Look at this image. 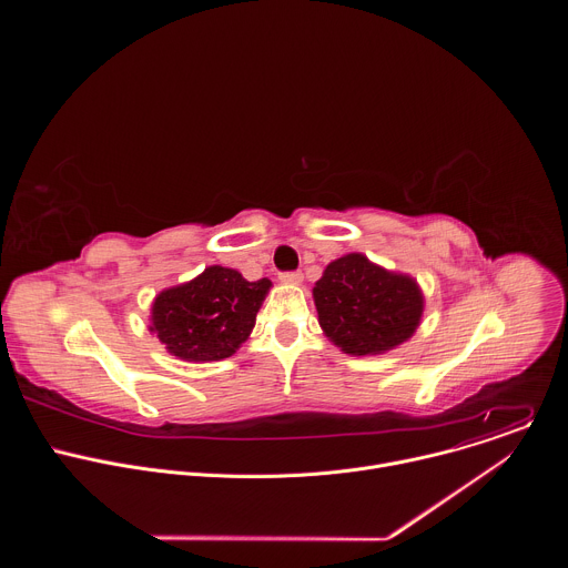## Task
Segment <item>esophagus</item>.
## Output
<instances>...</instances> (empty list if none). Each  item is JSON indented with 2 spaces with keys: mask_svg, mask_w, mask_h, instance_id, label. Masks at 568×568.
Returning <instances> with one entry per match:
<instances>
[{
  "mask_svg": "<svg viewBox=\"0 0 568 568\" xmlns=\"http://www.w3.org/2000/svg\"><path fill=\"white\" fill-rule=\"evenodd\" d=\"M281 281L290 283V285H298L303 281V276H301V272H285V274H281Z\"/></svg>",
  "mask_w": 568,
  "mask_h": 568,
  "instance_id": "obj_1",
  "label": "esophagus"
}]
</instances>
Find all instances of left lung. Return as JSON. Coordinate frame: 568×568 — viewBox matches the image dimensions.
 Here are the masks:
<instances>
[{"instance_id": "obj_1", "label": "left lung", "mask_w": 568, "mask_h": 568, "mask_svg": "<svg viewBox=\"0 0 568 568\" xmlns=\"http://www.w3.org/2000/svg\"><path fill=\"white\" fill-rule=\"evenodd\" d=\"M312 298L323 335L355 357L409 342L425 312V294L414 276L384 270L364 254L333 261L314 283Z\"/></svg>"}]
</instances>
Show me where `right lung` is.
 Wrapping results in <instances>:
<instances>
[{"label": "right lung", "instance_id": "1", "mask_svg": "<svg viewBox=\"0 0 568 568\" xmlns=\"http://www.w3.org/2000/svg\"><path fill=\"white\" fill-rule=\"evenodd\" d=\"M272 287L237 270L211 265L189 283L161 290L150 310V333L184 362H220L245 344Z\"/></svg>", "mask_w": 568, "mask_h": 568}]
</instances>
